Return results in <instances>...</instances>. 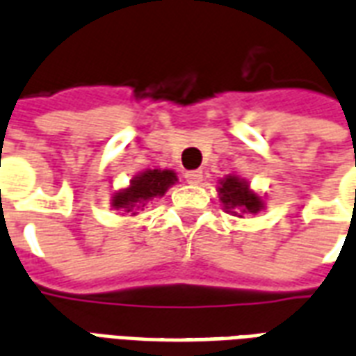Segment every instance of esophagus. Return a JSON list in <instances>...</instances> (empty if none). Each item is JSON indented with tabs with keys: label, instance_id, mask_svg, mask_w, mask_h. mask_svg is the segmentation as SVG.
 <instances>
[{
	"label": "esophagus",
	"instance_id": "1",
	"mask_svg": "<svg viewBox=\"0 0 356 356\" xmlns=\"http://www.w3.org/2000/svg\"><path fill=\"white\" fill-rule=\"evenodd\" d=\"M185 179L191 183V185H198L202 183V171L200 170H194V171H186L185 173Z\"/></svg>",
	"mask_w": 356,
	"mask_h": 356
}]
</instances>
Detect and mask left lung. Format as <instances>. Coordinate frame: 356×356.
<instances>
[{
	"instance_id": "8db88e82",
	"label": "left lung",
	"mask_w": 356,
	"mask_h": 356,
	"mask_svg": "<svg viewBox=\"0 0 356 356\" xmlns=\"http://www.w3.org/2000/svg\"><path fill=\"white\" fill-rule=\"evenodd\" d=\"M219 200L225 209H229L231 213L238 217H242V213H257L263 209V200L250 191L246 181L232 177V175L221 181Z\"/></svg>"
}]
</instances>
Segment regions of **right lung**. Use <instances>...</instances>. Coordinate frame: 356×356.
Masks as SVG:
<instances>
[{
    "label": "right lung",
    "mask_w": 356,
    "mask_h": 356,
    "mask_svg": "<svg viewBox=\"0 0 356 356\" xmlns=\"http://www.w3.org/2000/svg\"><path fill=\"white\" fill-rule=\"evenodd\" d=\"M175 181H177V175L171 170H147L133 179L127 188L114 194L112 208L133 211L135 216L137 209L145 208L148 200H152L156 196H163Z\"/></svg>",
    "instance_id": "right-lung-1"
}]
</instances>
